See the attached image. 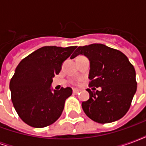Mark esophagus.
Wrapping results in <instances>:
<instances>
[{
    "instance_id": "34e87169",
    "label": "esophagus",
    "mask_w": 146,
    "mask_h": 146,
    "mask_svg": "<svg viewBox=\"0 0 146 146\" xmlns=\"http://www.w3.org/2000/svg\"><path fill=\"white\" fill-rule=\"evenodd\" d=\"M73 93H75V94H77V93H79V92H80V90H79V89L73 88Z\"/></svg>"
}]
</instances>
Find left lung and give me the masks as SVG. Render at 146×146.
<instances>
[{
	"label": "left lung",
	"mask_w": 146,
	"mask_h": 146,
	"mask_svg": "<svg viewBox=\"0 0 146 146\" xmlns=\"http://www.w3.org/2000/svg\"><path fill=\"white\" fill-rule=\"evenodd\" d=\"M84 54L90 60V94L83 102V110L90 119L99 123L118 120L127 113L137 90L136 73L125 54L102 44L80 46L72 58ZM101 87L102 90H96Z\"/></svg>",
	"instance_id": "8db88e82"
}]
</instances>
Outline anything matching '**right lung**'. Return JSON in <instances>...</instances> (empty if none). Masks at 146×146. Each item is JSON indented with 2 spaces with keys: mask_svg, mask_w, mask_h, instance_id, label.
I'll use <instances>...</instances> for the list:
<instances>
[{
  "mask_svg": "<svg viewBox=\"0 0 146 146\" xmlns=\"http://www.w3.org/2000/svg\"><path fill=\"white\" fill-rule=\"evenodd\" d=\"M76 46H45L21 61L10 81L11 101L23 121L33 127H44L60 117L70 88L51 92L54 75Z\"/></svg>",
  "mask_w": 146,
  "mask_h": 146,
  "instance_id": "obj_1",
  "label": "right lung"
}]
</instances>
